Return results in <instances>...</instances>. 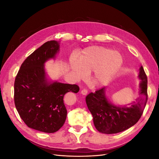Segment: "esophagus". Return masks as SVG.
Wrapping results in <instances>:
<instances>
[{"instance_id": "esophagus-1", "label": "esophagus", "mask_w": 159, "mask_h": 159, "mask_svg": "<svg viewBox=\"0 0 159 159\" xmlns=\"http://www.w3.org/2000/svg\"><path fill=\"white\" fill-rule=\"evenodd\" d=\"M81 93L83 94V95H87L88 93V90L87 89H82L81 91Z\"/></svg>"}]
</instances>
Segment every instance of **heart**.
Masks as SVG:
<instances>
[{
    "label": "heart",
    "mask_w": 159,
    "mask_h": 159,
    "mask_svg": "<svg viewBox=\"0 0 159 159\" xmlns=\"http://www.w3.org/2000/svg\"><path fill=\"white\" fill-rule=\"evenodd\" d=\"M123 64V57L117 51H111L103 46H91L84 49L78 61H70V67L75 78L84 79L92 72L91 83L99 86L107 84L116 74Z\"/></svg>",
    "instance_id": "b5f03b06"
}]
</instances>
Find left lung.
Masks as SVG:
<instances>
[{"instance_id": "1", "label": "left lung", "mask_w": 159, "mask_h": 159, "mask_svg": "<svg viewBox=\"0 0 159 159\" xmlns=\"http://www.w3.org/2000/svg\"><path fill=\"white\" fill-rule=\"evenodd\" d=\"M139 78L141 80L140 97L130 107H117L110 103L105 95V88L86 96V104L99 132L105 134L122 132L133 126L140 119L148 99L147 77L143 66L140 68Z\"/></svg>"}]
</instances>
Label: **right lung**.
Segmentation results:
<instances>
[{"instance_id":"right-lung-1","label":"right lung","mask_w":159,"mask_h":159,"mask_svg":"<svg viewBox=\"0 0 159 159\" xmlns=\"http://www.w3.org/2000/svg\"><path fill=\"white\" fill-rule=\"evenodd\" d=\"M59 48L56 40L44 43L24 61L14 81V104L20 118L28 127L44 133H55L64 125V95L80 90L75 84L48 82L44 64Z\"/></svg>"}]
</instances>
